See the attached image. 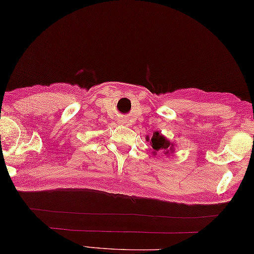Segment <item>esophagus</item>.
Returning a JSON list of instances; mask_svg holds the SVG:
<instances>
[{
    "mask_svg": "<svg viewBox=\"0 0 254 254\" xmlns=\"http://www.w3.org/2000/svg\"><path fill=\"white\" fill-rule=\"evenodd\" d=\"M119 122H120V123H124V121H123V120H119Z\"/></svg>",
    "mask_w": 254,
    "mask_h": 254,
    "instance_id": "esophagus-1",
    "label": "esophagus"
}]
</instances>
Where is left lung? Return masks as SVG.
Instances as JSON below:
<instances>
[{
  "instance_id": "left-lung-1",
  "label": "left lung",
  "mask_w": 254,
  "mask_h": 254,
  "mask_svg": "<svg viewBox=\"0 0 254 254\" xmlns=\"http://www.w3.org/2000/svg\"><path fill=\"white\" fill-rule=\"evenodd\" d=\"M147 141H149L155 153L158 152V150H164L165 154H168L169 152H174L175 150L174 144L170 143L164 135H161L158 131L153 133V136L150 139L147 137Z\"/></svg>"
}]
</instances>
